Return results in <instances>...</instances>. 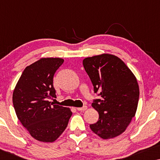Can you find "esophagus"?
I'll return each instance as SVG.
<instances>
[{
    "instance_id": "obj_1",
    "label": "esophagus",
    "mask_w": 160,
    "mask_h": 160,
    "mask_svg": "<svg viewBox=\"0 0 160 160\" xmlns=\"http://www.w3.org/2000/svg\"><path fill=\"white\" fill-rule=\"evenodd\" d=\"M87 109V106H84L83 107H81V108H77V110L78 111H84Z\"/></svg>"
}]
</instances>
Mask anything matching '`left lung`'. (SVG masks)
Returning a JSON list of instances; mask_svg holds the SVG:
<instances>
[{
	"instance_id": "obj_1",
	"label": "left lung",
	"mask_w": 160,
	"mask_h": 160,
	"mask_svg": "<svg viewBox=\"0 0 160 160\" xmlns=\"http://www.w3.org/2000/svg\"><path fill=\"white\" fill-rule=\"evenodd\" d=\"M83 65L100 99L92 106L99 119L90 124L93 132L102 139L124 132L136 113L139 87L130 69L118 57L102 54L83 60Z\"/></svg>"
}]
</instances>
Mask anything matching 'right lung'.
Returning a JSON list of instances; mask_svg holds the SVG:
<instances>
[{
	"label": "right lung",
	"instance_id": "obj_1",
	"mask_svg": "<svg viewBox=\"0 0 160 160\" xmlns=\"http://www.w3.org/2000/svg\"><path fill=\"white\" fill-rule=\"evenodd\" d=\"M64 62L62 58H41L27 66L13 92L17 117L37 141L52 143L67 128L72 115L69 108L54 105L53 77Z\"/></svg>",
	"mask_w": 160,
	"mask_h": 160
}]
</instances>
